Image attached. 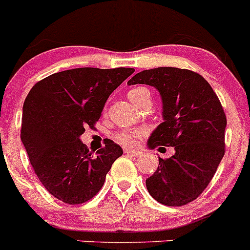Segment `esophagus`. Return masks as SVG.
<instances>
[{
  "mask_svg": "<svg viewBox=\"0 0 250 250\" xmlns=\"http://www.w3.org/2000/svg\"><path fill=\"white\" fill-rule=\"evenodd\" d=\"M125 152L128 155V156H132V157H138L140 156V154H142L140 151H135V150H128V149H125Z\"/></svg>",
  "mask_w": 250,
  "mask_h": 250,
  "instance_id": "34e87169",
  "label": "esophagus"
}]
</instances>
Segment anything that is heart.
Instances as JSON below:
<instances>
[{
  "label": "heart",
  "mask_w": 250,
  "mask_h": 250,
  "mask_svg": "<svg viewBox=\"0 0 250 250\" xmlns=\"http://www.w3.org/2000/svg\"><path fill=\"white\" fill-rule=\"evenodd\" d=\"M128 98L134 105H139L145 99H150V91L145 86H137L128 91ZM144 135V130L139 128H125V129L118 130L115 134V139L118 144L123 146H134L140 138Z\"/></svg>",
  "instance_id": "1"
}]
</instances>
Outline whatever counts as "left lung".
I'll return each mask as SVG.
<instances>
[{
	"mask_svg": "<svg viewBox=\"0 0 250 250\" xmlns=\"http://www.w3.org/2000/svg\"><path fill=\"white\" fill-rule=\"evenodd\" d=\"M129 85L147 84L160 91L164 122L152 132L150 149L173 146L168 159L146 179L147 192L167 207L197 199L214 177L225 151L227 120L211 85L197 72L176 67L145 69Z\"/></svg>",
	"mask_w": 250,
	"mask_h": 250,
	"instance_id": "1",
	"label": "left lung"
}]
</instances>
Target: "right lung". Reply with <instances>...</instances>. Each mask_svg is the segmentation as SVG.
<instances>
[{"label":"right lung","instance_id":"1","mask_svg":"<svg viewBox=\"0 0 250 250\" xmlns=\"http://www.w3.org/2000/svg\"><path fill=\"white\" fill-rule=\"evenodd\" d=\"M134 68L84 67L41 79L23 105L21 138L29 160L50 194L66 204H83L105 183L122 147L105 139L96 155L79 137L95 128L105 103Z\"/></svg>","mask_w":250,"mask_h":250}]
</instances>
